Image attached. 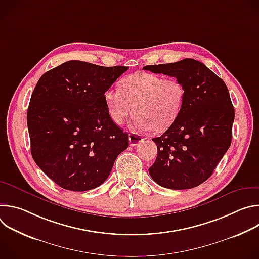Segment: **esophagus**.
Listing matches in <instances>:
<instances>
[{
  "label": "esophagus",
  "mask_w": 259,
  "mask_h": 259,
  "mask_svg": "<svg viewBox=\"0 0 259 259\" xmlns=\"http://www.w3.org/2000/svg\"><path fill=\"white\" fill-rule=\"evenodd\" d=\"M141 140H142L141 135L136 134V133H130L129 134V141H130L131 145H137Z\"/></svg>",
  "instance_id": "obj_1"
}]
</instances>
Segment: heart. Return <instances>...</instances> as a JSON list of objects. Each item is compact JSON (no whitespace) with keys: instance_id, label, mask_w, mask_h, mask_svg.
<instances>
[{"instance_id":"obj_1","label":"heart","mask_w":259,"mask_h":259,"mask_svg":"<svg viewBox=\"0 0 259 259\" xmlns=\"http://www.w3.org/2000/svg\"><path fill=\"white\" fill-rule=\"evenodd\" d=\"M103 97L109 116L117 125L123 124L134 110L135 129L163 132L178 118L186 90L177 78L135 71L120 81V89L109 88Z\"/></svg>"}]
</instances>
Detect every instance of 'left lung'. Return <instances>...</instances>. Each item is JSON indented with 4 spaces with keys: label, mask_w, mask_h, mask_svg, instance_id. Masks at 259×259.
I'll return each mask as SVG.
<instances>
[{
    "label": "left lung",
    "mask_w": 259,
    "mask_h": 259,
    "mask_svg": "<svg viewBox=\"0 0 259 259\" xmlns=\"http://www.w3.org/2000/svg\"><path fill=\"white\" fill-rule=\"evenodd\" d=\"M143 68L177 78L186 90L174 124L153 138L158 156L150 175L166 189L196 188L212 175L232 142L235 109L228 87L204 63L192 58Z\"/></svg>",
    "instance_id": "obj_1"
}]
</instances>
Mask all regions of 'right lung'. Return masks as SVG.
Returning <instances> with one entry per match:
<instances>
[{
	"label": "right lung",
	"instance_id": "1",
	"mask_svg": "<svg viewBox=\"0 0 259 259\" xmlns=\"http://www.w3.org/2000/svg\"><path fill=\"white\" fill-rule=\"evenodd\" d=\"M128 68L69 60L36 83L27 109L30 152L60 188L99 187L128 147L129 135L110 118L103 97Z\"/></svg>",
	"mask_w": 259,
	"mask_h": 259
}]
</instances>
